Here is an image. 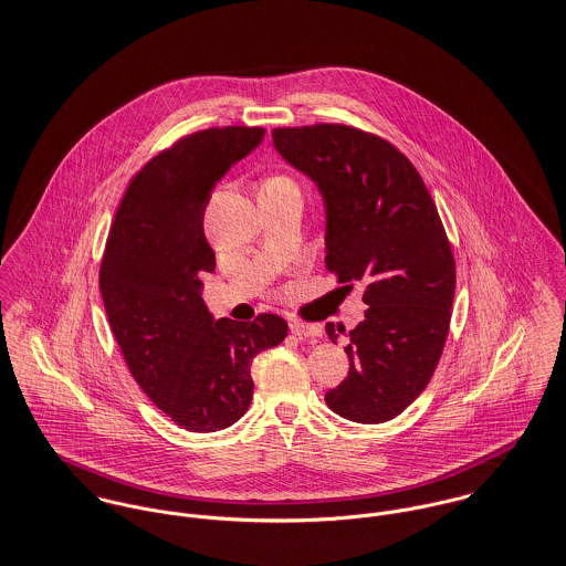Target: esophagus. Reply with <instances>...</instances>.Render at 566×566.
<instances>
[{"instance_id": "esophagus-1", "label": "esophagus", "mask_w": 566, "mask_h": 566, "mask_svg": "<svg viewBox=\"0 0 566 566\" xmlns=\"http://www.w3.org/2000/svg\"><path fill=\"white\" fill-rule=\"evenodd\" d=\"M289 328H291V333H293L295 337H306V339L322 337V326H317V324H304V322L293 319V322L289 324Z\"/></svg>"}]
</instances>
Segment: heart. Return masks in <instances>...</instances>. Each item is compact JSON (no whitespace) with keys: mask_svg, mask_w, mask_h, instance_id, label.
Listing matches in <instances>:
<instances>
[{"mask_svg":"<svg viewBox=\"0 0 566 566\" xmlns=\"http://www.w3.org/2000/svg\"><path fill=\"white\" fill-rule=\"evenodd\" d=\"M273 179H286V177H273Z\"/></svg>","mask_w":566,"mask_h":566,"instance_id":"obj_1","label":"heart"}]
</instances>
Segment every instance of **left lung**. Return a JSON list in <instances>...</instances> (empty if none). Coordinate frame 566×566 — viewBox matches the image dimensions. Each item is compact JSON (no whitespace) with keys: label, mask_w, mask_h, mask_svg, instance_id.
I'll return each instance as SVG.
<instances>
[{"label":"left lung","mask_w":566,"mask_h":566,"mask_svg":"<svg viewBox=\"0 0 566 566\" xmlns=\"http://www.w3.org/2000/svg\"><path fill=\"white\" fill-rule=\"evenodd\" d=\"M271 135L326 201V269L345 289L365 284L349 371L326 402L352 422H387L424 391L449 337L454 258L438 208L416 166L374 133L322 122ZM326 333L337 343L333 324Z\"/></svg>","instance_id":"1"}]
</instances>
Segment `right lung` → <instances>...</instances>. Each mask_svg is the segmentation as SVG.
<instances>
[{"instance_id": "1", "label": "right lung", "mask_w": 566, "mask_h": 566, "mask_svg": "<svg viewBox=\"0 0 566 566\" xmlns=\"http://www.w3.org/2000/svg\"><path fill=\"white\" fill-rule=\"evenodd\" d=\"M264 137L214 126L181 137L130 179L109 229L101 293L128 371L181 429L214 433L253 398L251 360L289 335L282 317L214 324L201 277L217 255L203 231L214 186Z\"/></svg>"}]
</instances>
